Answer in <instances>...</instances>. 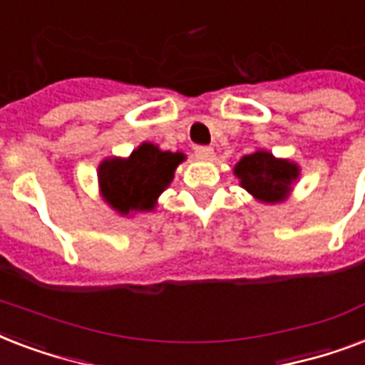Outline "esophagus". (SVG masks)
<instances>
[{"mask_svg":"<svg viewBox=\"0 0 365 365\" xmlns=\"http://www.w3.org/2000/svg\"><path fill=\"white\" fill-rule=\"evenodd\" d=\"M195 155H197L199 159L208 160L214 157V149L208 148V145H197V148H195Z\"/></svg>","mask_w":365,"mask_h":365,"instance_id":"1","label":"esophagus"}]
</instances>
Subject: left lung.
<instances>
[{
	"instance_id": "1",
	"label": "left lung",
	"mask_w": 365,
	"mask_h": 365,
	"mask_svg": "<svg viewBox=\"0 0 365 365\" xmlns=\"http://www.w3.org/2000/svg\"><path fill=\"white\" fill-rule=\"evenodd\" d=\"M233 174L240 187L263 205H278L288 199L299 180L301 168L289 159H278L267 149H255L235 165Z\"/></svg>"
}]
</instances>
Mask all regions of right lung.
Returning a JSON list of instances; mask_svg holds the SVG:
<instances>
[{
    "mask_svg": "<svg viewBox=\"0 0 365 365\" xmlns=\"http://www.w3.org/2000/svg\"><path fill=\"white\" fill-rule=\"evenodd\" d=\"M185 159L182 151H163L155 143L142 142L128 157H108L100 163V195L123 217L155 210Z\"/></svg>",
    "mask_w": 365,
    "mask_h": 365,
    "instance_id": "obj_1",
    "label": "right lung"
}]
</instances>
